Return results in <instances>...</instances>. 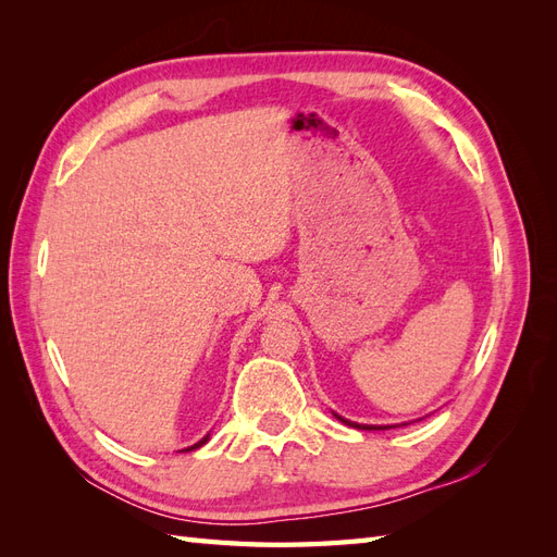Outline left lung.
Listing matches in <instances>:
<instances>
[{
    "label": "left lung",
    "instance_id": "8db88e82",
    "mask_svg": "<svg viewBox=\"0 0 557 557\" xmlns=\"http://www.w3.org/2000/svg\"><path fill=\"white\" fill-rule=\"evenodd\" d=\"M342 420V423H346V425H352V428H360V430H387V428H372V425H358V423H350V420H346V418H342V416H336Z\"/></svg>",
    "mask_w": 557,
    "mask_h": 557
}]
</instances>
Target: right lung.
<instances>
[{"mask_svg": "<svg viewBox=\"0 0 557 557\" xmlns=\"http://www.w3.org/2000/svg\"><path fill=\"white\" fill-rule=\"evenodd\" d=\"M207 442H209V434L205 436V440H201V442H197V444H195V446H190V448H185V450H195V448H199V446H205Z\"/></svg>", "mask_w": 557, "mask_h": 557, "instance_id": "right-lung-1", "label": "right lung"}]
</instances>
